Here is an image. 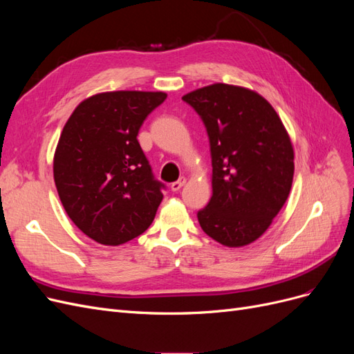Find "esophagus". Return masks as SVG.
<instances>
[{
	"instance_id": "1",
	"label": "esophagus",
	"mask_w": 354,
	"mask_h": 354,
	"mask_svg": "<svg viewBox=\"0 0 354 354\" xmlns=\"http://www.w3.org/2000/svg\"><path fill=\"white\" fill-rule=\"evenodd\" d=\"M185 183H186V178L185 177H180L177 181H174V183H171V190L178 192L181 187L185 186Z\"/></svg>"
}]
</instances>
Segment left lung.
I'll return each instance as SVG.
<instances>
[{
    "label": "left lung",
    "instance_id": "8db88e82",
    "mask_svg": "<svg viewBox=\"0 0 354 354\" xmlns=\"http://www.w3.org/2000/svg\"><path fill=\"white\" fill-rule=\"evenodd\" d=\"M183 99L207 128L212 196L198 211L209 238L238 248L259 239L288 199L294 149L279 115L259 93L212 84Z\"/></svg>",
    "mask_w": 354,
    "mask_h": 354
}]
</instances>
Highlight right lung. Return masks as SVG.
<instances>
[{"label":"right lung","instance_id":"obj_1","mask_svg":"<svg viewBox=\"0 0 354 354\" xmlns=\"http://www.w3.org/2000/svg\"><path fill=\"white\" fill-rule=\"evenodd\" d=\"M162 91H109L81 102L63 127L53 162L69 218L102 245H121L151 226L164 183L152 173L138 130Z\"/></svg>","mask_w":354,"mask_h":354}]
</instances>
